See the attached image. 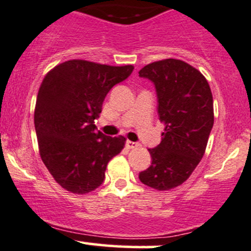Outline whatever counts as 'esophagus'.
Returning a JSON list of instances; mask_svg holds the SVG:
<instances>
[{
  "mask_svg": "<svg viewBox=\"0 0 251 251\" xmlns=\"http://www.w3.org/2000/svg\"><path fill=\"white\" fill-rule=\"evenodd\" d=\"M126 148H130V150H133V148L139 147L140 144L139 142H134V141H130V140H126Z\"/></svg>",
  "mask_w": 251,
  "mask_h": 251,
  "instance_id": "34e87169",
  "label": "esophagus"
}]
</instances>
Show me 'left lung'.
Here are the masks:
<instances>
[{"instance_id":"left-lung-1","label":"left lung","mask_w":251,"mask_h":251,"mask_svg":"<svg viewBox=\"0 0 251 251\" xmlns=\"http://www.w3.org/2000/svg\"><path fill=\"white\" fill-rule=\"evenodd\" d=\"M139 75L154 83L165 126L160 144L148 150L152 164L139 178L155 190L174 189L189 178L206 151L214 123L211 87L198 69L175 58L147 64Z\"/></svg>"}]
</instances>
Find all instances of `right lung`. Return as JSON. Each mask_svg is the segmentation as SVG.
<instances>
[{
    "label": "right lung",
    "instance_id": "right-lung-1",
    "mask_svg": "<svg viewBox=\"0 0 251 251\" xmlns=\"http://www.w3.org/2000/svg\"><path fill=\"white\" fill-rule=\"evenodd\" d=\"M134 67L85 60L57 64L43 79L34 109L39 154L63 189L83 195L103 183L107 163L125 148L126 137L96 131L94 120L116 83Z\"/></svg>",
    "mask_w": 251,
    "mask_h": 251
}]
</instances>
